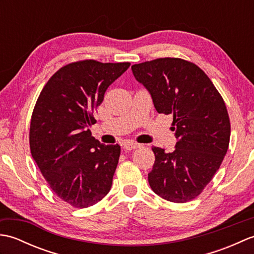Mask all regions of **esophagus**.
Masks as SVG:
<instances>
[{"mask_svg":"<svg viewBox=\"0 0 254 254\" xmlns=\"http://www.w3.org/2000/svg\"><path fill=\"white\" fill-rule=\"evenodd\" d=\"M138 147H141V144L135 143V142H127L123 144V148L126 150H132V149H136Z\"/></svg>","mask_w":254,"mask_h":254,"instance_id":"34e87169","label":"esophagus"}]
</instances>
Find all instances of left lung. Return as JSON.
<instances>
[{
    "label": "left lung",
    "mask_w": 254,
    "mask_h": 254,
    "mask_svg": "<svg viewBox=\"0 0 254 254\" xmlns=\"http://www.w3.org/2000/svg\"><path fill=\"white\" fill-rule=\"evenodd\" d=\"M158 113L174 116V152L153 147L148 174L152 190L167 201L186 203L204 190L227 153L230 121L222 96L201 68L178 58H161L132 65Z\"/></svg>",
    "instance_id": "left-lung-1"
}]
</instances>
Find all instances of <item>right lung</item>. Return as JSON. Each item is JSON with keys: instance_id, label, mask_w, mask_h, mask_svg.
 Instances as JSON below:
<instances>
[{"instance_id": "obj_1", "label": "right lung", "mask_w": 254, "mask_h": 254, "mask_svg": "<svg viewBox=\"0 0 254 254\" xmlns=\"http://www.w3.org/2000/svg\"><path fill=\"white\" fill-rule=\"evenodd\" d=\"M128 62L85 60L61 67L38 97L30 122L32 158L57 195L74 207L98 203L110 191L121 148L91 136L93 113Z\"/></svg>"}]
</instances>
